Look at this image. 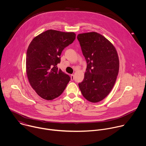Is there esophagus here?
I'll return each instance as SVG.
<instances>
[{
  "label": "esophagus",
  "instance_id": "obj_1",
  "mask_svg": "<svg viewBox=\"0 0 146 146\" xmlns=\"http://www.w3.org/2000/svg\"><path fill=\"white\" fill-rule=\"evenodd\" d=\"M74 74H71L70 75V78H71V80L73 81L74 80Z\"/></svg>",
  "mask_w": 146,
  "mask_h": 146
}]
</instances>
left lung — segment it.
Masks as SVG:
<instances>
[{
  "instance_id": "obj_1",
  "label": "left lung",
  "mask_w": 146,
  "mask_h": 146,
  "mask_svg": "<svg viewBox=\"0 0 146 146\" xmlns=\"http://www.w3.org/2000/svg\"><path fill=\"white\" fill-rule=\"evenodd\" d=\"M87 66L82 82L78 84L84 98L98 103L108 96L116 82L119 60L112 43L96 32L77 35Z\"/></svg>"
}]
</instances>
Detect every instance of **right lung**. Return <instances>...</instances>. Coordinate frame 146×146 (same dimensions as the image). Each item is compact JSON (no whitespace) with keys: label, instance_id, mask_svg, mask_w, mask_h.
I'll list each match as a JSON object with an SVG mask.
<instances>
[{"label":"right lung","instance_id":"1","mask_svg":"<svg viewBox=\"0 0 146 146\" xmlns=\"http://www.w3.org/2000/svg\"><path fill=\"white\" fill-rule=\"evenodd\" d=\"M76 34L48 30L35 36L26 53V73L30 85L42 99L52 100L60 96L70 80L57 68L64 48L72 43Z\"/></svg>","mask_w":146,"mask_h":146}]
</instances>
